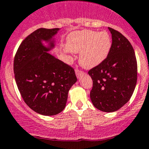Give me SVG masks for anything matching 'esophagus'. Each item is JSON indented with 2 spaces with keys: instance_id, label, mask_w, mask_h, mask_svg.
<instances>
[{
  "instance_id": "1",
  "label": "esophagus",
  "mask_w": 149,
  "mask_h": 149,
  "mask_svg": "<svg viewBox=\"0 0 149 149\" xmlns=\"http://www.w3.org/2000/svg\"><path fill=\"white\" fill-rule=\"evenodd\" d=\"M75 74H76V76L77 78H79L81 76H82V75L85 74V72H83L82 71H81V70H77L76 71H75Z\"/></svg>"
}]
</instances>
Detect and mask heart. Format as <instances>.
<instances>
[{
	"instance_id": "heart-1",
	"label": "heart",
	"mask_w": 149,
	"mask_h": 149,
	"mask_svg": "<svg viewBox=\"0 0 149 149\" xmlns=\"http://www.w3.org/2000/svg\"><path fill=\"white\" fill-rule=\"evenodd\" d=\"M67 48L75 54L79 53V61L86 69H93L102 64L111 48V38L107 32L82 30L70 34L67 40ZM64 54L68 51L64 50Z\"/></svg>"
}]
</instances>
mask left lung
Masks as SVG:
<instances>
[{"instance_id":"left-lung-1","label":"left lung","mask_w":149,"mask_h":149,"mask_svg":"<svg viewBox=\"0 0 149 149\" xmlns=\"http://www.w3.org/2000/svg\"><path fill=\"white\" fill-rule=\"evenodd\" d=\"M111 48L105 61L88 72L93 79L91 101L96 109L114 112L129 101L137 82V61L130 42L120 32L109 27Z\"/></svg>"}]
</instances>
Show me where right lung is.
Here are the masks:
<instances>
[{
  "label": "right lung",
  "instance_id": "add662e5",
  "mask_svg": "<svg viewBox=\"0 0 149 149\" xmlns=\"http://www.w3.org/2000/svg\"><path fill=\"white\" fill-rule=\"evenodd\" d=\"M59 30H35L22 41L14 58L15 80L22 97L31 109L44 116L64 109L69 91L77 80L71 67L49 54Z\"/></svg>",
  "mask_w": 149,
  "mask_h": 149
}]
</instances>
